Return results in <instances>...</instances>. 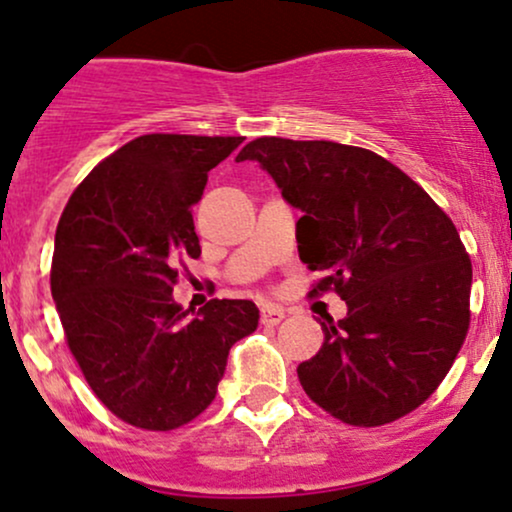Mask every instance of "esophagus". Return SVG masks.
Here are the masks:
<instances>
[{
    "mask_svg": "<svg viewBox=\"0 0 512 512\" xmlns=\"http://www.w3.org/2000/svg\"><path fill=\"white\" fill-rule=\"evenodd\" d=\"M262 325H279L284 320V308L279 306H265L260 313Z\"/></svg>",
    "mask_w": 512,
    "mask_h": 512,
    "instance_id": "obj_1",
    "label": "esophagus"
}]
</instances>
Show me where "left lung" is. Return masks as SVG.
<instances>
[{"label": "left lung", "mask_w": 512, "mask_h": 512, "mask_svg": "<svg viewBox=\"0 0 512 512\" xmlns=\"http://www.w3.org/2000/svg\"><path fill=\"white\" fill-rule=\"evenodd\" d=\"M257 160L301 209L299 257L347 316H325L323 347L299 364L303 391L347 425L403 418L442 384L469 330L471 260L420 184L372 150L333 140L255 138Z\"/></svg>", "instance_id": "obj_1"}]
</instances>
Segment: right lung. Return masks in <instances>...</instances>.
<instances>
[{
    "mask_svg": "<svg viewBox=\"0 0 512 512\" xmlns=\"http://www.w3.org/2000/svg\"><path fill=\"white\" fill-rule=\"evenodd\" d=\"M240 136L148 133L101 160L55 230L50 291L67 347L94 396L133 428L174 430L216 398L230 347L255 333L245 299L189 318L172 299L201 255L192 206Z\"/></svg>",
    "mask_w": 512,
    "mask_h": 512,
    "instance_id": "right-lung-1",
    "label": "right lung"
}]
</instances>
